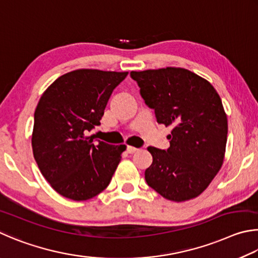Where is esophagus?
Wrapping results in <instances>:
<instances>
[{
  "label": "esophagus",
  "mask_w": 258,
  "mask_h": 258,
  "mask_svg": "<svg viewBox=\"0 0 258 258\" xmlns=\"http://www.w3.org/2000/svg\"><path fill=\"white\" fill-rule=\"evenodd\" d=\"M126 152H128L129 154H134V153L137 152V148L134 146H126Z\"/></svg>",
  "instance_id": "esophagus-1"
}]
</instances>
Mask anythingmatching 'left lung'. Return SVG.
Instances as JSON below:
<instances>
[{"instance_id":"left-lung-1","label":"left lung","mask_w":258,"mask_h":258,"mask_svg":"<svg viewBox=\"0 0 258 258\" xmlns=\"http://www.w3.org/2000/svg\"><path fill=\"white\" fill-rule=\"evenodd\" d=\"M159 123L172 126L166 151L148 147V186L165 200L186 202L210 186L223 164L228 119L210 81L183 68L132 71Z\"/></svg>"}]
</instances>
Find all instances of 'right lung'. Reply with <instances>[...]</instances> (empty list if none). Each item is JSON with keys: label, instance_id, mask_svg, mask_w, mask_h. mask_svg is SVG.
Returning a JSON list of instances; mask_svg holds the SVG:
<instances>
[{"label": "right lung", "instance_id": "right-lung-1", "mask_svg": "<svg viewBox=\"0 0 258 258\" xmlns=\"http://www.w3.org/2000/svg\"><path fill=\"white\" fill-rule=\"evenodd\" d=\"M128 72L78 69L53 81L35 110L31 146L43 177L61 196L87 201L110 183L125 145L94 143L111 94Z\"/></svg>", "mask_w": 258, "mask_h": 258}]
</instances>
